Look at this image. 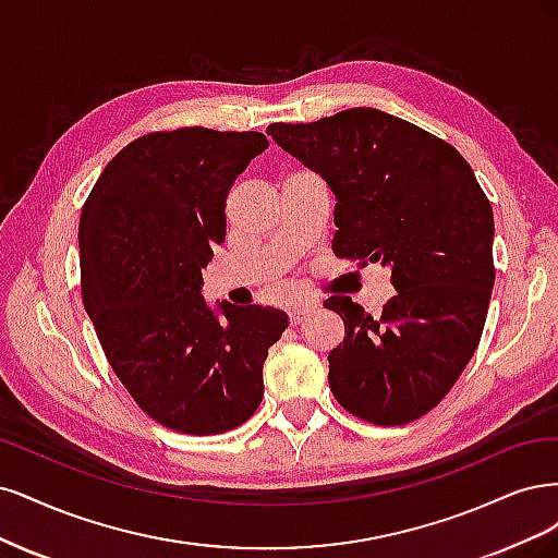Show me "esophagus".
<instances>
[{"label":"esophagus","instance_id":"obj_1","mask_svg":"<svg viewBox=\"0 0 558 558\" xmlns=\"http://www.w3.org/2000/svg\"><path fill=\"white\" fill-rule=\"evenodd\" d=\"M315 311H317V301H301V303H296L294 308H292L290 322L296 327V325H301V322H303L305 317H308L311 313H315Z\"/></svg>","mask_w":558,"mask_h":558}]
</instances>
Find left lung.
<instances>
[{
    "instance_id": "1",
    "label": "left lung",
    "mask_w": 558,
    "mask_h": 558,
    "mask_svg": "<svg viewBox=\"0 0 558 558\" xmlns=\"http://www.w3.org/2000/svg\"><path fill=\"white\" fill-rule=\"evenodd\" d=\"M268 136L336 196L333 255L391 268L393 294L371 317L350 296L325 301L345 325L329 385L354 417L399 426L436 408L480 343L494 287V210L449 143L377 109Z\"/></svg>"
}]
</instances>
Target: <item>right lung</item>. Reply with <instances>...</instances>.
<instances>
[{
	"mask_svg": "<svg viewBox=\"0 0 558 558\" xmlns=\"http://www.w3.org/2000/svg\"><path fill=\"white\" fill-rule=\"evenodd\" d=\"M266 148L259 132L146 134L106 165L83 206L85 311L138 408L181 434H225L253 417L268 348L290 325L276 308L202 296V271L227 236L229 187Z\"/></svg>",
	"mask_w": 558,
	"mask_h": 558,
	"instance_id": "add662e5",
	"label": "right lung"
}]
</instances>
